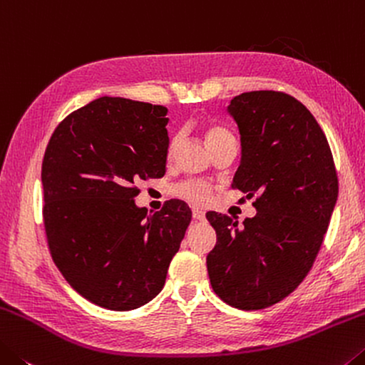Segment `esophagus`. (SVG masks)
<instances>
[{
    "instance_id": "esophagus-1",
    "label": "esophagus",
    "mask_w": 365,
    "mask_h": 365,
    "mask_svg": "<svg viewBox=\"0 0 365 365\" xmlns=\"http://www.w3.org/2000/svg\"><path fill=\"white\" fill-rule=\"evenodd\" d=\"M192 218L195 220V222H205V212L194 210L192 212Z\"/></svg>"
}]
</instances>
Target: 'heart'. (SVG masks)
<instances>
[{
	"mask_svg": "<svg viewBox=\"0 0 365 365\" xmlns=\"http://www.w3.org/2000/svg\"><path fill=\"white\" fill-rule=\"evenodd\" d=\"M225 137H231V134L223 128H210L205 134L208 145L225 139ZM176 143H178V139L171 142V150L176 147ZM176 194L181 195L182 199L192 202V204L204 205L212 199V187L202 181H186V182H181L176 187Z\"/></svg>",
	"mask_w": 365,
	"mask_h": 365,
	"instance_id": "b5f03b06",
	"label": "heart"
}]
</instances>
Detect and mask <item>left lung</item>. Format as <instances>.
Returning a JSON list of instances; mask_svg holds the SVG:
<instances>
[{
  "label": "left lung",
  "mask_w": 365,
  "mask_h": 365,
  "mask_svg": "<svg viewBox=\"0 0 365 365\" xmlns=\"http://www.w3.org/2000/svg\"><path fill=\"white\" fill-rule=\"evenodd\" d=\"M241 134L232 179L257 215L237 226L208 212L217 244L207 255L220 299L241 310L270 307L289 296L312 268L338 199V176L324 130L288 93L255 91L228 106Z\"/></svg>",
  "instance_id": "8db88e82"
}]
</instances>
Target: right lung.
I'll return each instance as SVG.
<instances>
[{
	"label": "right lung",
	"instance_id": "right-lung-1",
	"mask_svg": "<svg viewBox=\"0 0 365 365\" xmlns=\"http://www.w3.org/2000/svg\"><path fill=\"white\" fill-rule=\"evenodd\" d=\"M168 110L100 97L66 116L48 142L41 184L53 262L87 301L133 310L163 288L192 218L182 200L148 215L135 184L166 171Z\"/></svg>",
	"mask_w": 365,
	"mask_h": 365
}]
</instances>
